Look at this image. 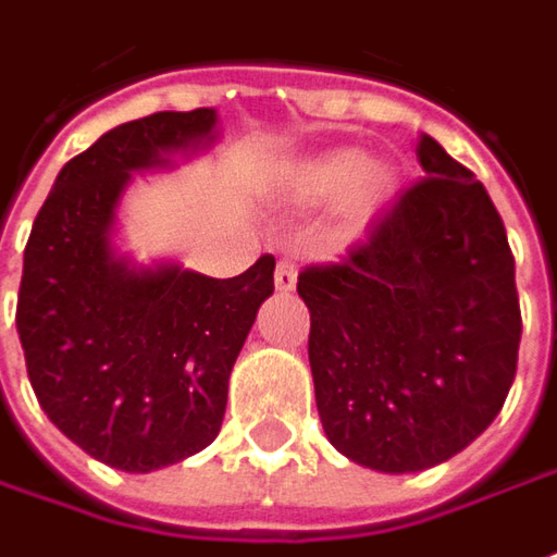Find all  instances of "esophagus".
<instances>
[{
	"label": "esophagus",
	"instance_id": "esophagus-1",
	"mask_svg": "<svg viewBox=\"0 0 557 557\" xmlns=\"http://www.w3.org/2000/svg\"><path fill=\"white\" fill-rule=\"evenodd\" d=\"M295 280H298V268H295V259L292 256H283L277 262V274H274V283H277L280 292L295 289Z\"/></svg>",
	"mask_w": 557,
	"mask_h": 557
}]
</instances>
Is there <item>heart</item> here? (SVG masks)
<instances>
[{
    "label": "heart",
    "instance_id": "obj_1",
    "mask_svg": "<svg viewBox=\"0 0 557 557\" xmlns=\"http://www.w3.org/2000/svg\"><path fill=\"white\" fill-rule=\"evenodd\" d=\"M380 171L368 165V159L356 150L332 153V157L307 162L292 177V196L305 205H325L352 189V208H364Z\"/></svg>",
    "mask_w": 557,
    "mask_h": 557
}]
</instances>
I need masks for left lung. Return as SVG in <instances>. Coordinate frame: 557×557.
I'll return each mask as SVG.
<instances>
[{
	"label": "left lung",
	"instance_id": "left-lung-1",
	"mask_svg": "<svg viewBox=\"0 0 557 557\" xmlns=\"http://www.w3.org/2000/svg\"><path fill=\"white\" fill-rule=\"evenodd\" d=\"M416 157L425 177L337 262L298 274L325 437L383 473L434 468L476 441L522 341L516 259L485 186L431 135Z\"/></svg>",
	"mask_w": 557,
	"mask_h": 557
}]
</instances>
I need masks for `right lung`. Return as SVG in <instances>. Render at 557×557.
Returning <instances> with one entry per match:
<instances>
[{
    "label": "right lung",
    "instance_id": "1",
    "mask_svg": "<svg viewBox=\"0 0 557 557\" xmlns=\"http://www.w3.org/2000/svg\"><path fill=\"white\" fill-rule=\"evenodd\" d=\"M216 114L159 111L65 162L23 252L17 334L35 398L84 453L150 473L220 434L228 373L274 292V256L228 280L126 265L111 228L129 171L213 138Z\"/></svg>",
    "mask_w": 557,
    "mask_h": 557
}]
</instances>
